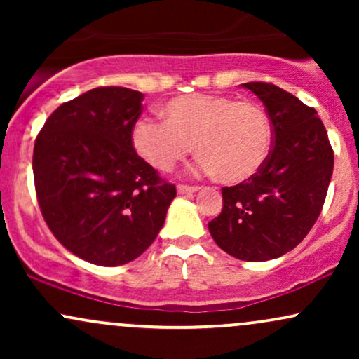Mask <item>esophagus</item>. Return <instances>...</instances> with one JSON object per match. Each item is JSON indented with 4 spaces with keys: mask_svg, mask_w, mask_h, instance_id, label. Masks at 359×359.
I'll list each match as a JSON object with an SVG mask.
<instances>
[{
    "mask_svg": "<svg viewBox=\"0 0 359 359\" xmlns=\"http://www.w3.org/2000/svg\"><path fill=\"white\" fill-rule=\"evenodd\" d=\"M199 191V187H196V185H177V192L182 194V196H185V194H194Z\"/></svg>",
    "mask_w": 359,
    "mask_h": 359,
    "instance_id": "obj_1",
    "label": "esophagus"
}]
</instances>
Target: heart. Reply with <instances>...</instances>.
<instances>
[{
  "mask_svg": "<svg viewBox=\"0 0 359 359\" xmlns=\"http://www.w3.org/2000/svg\"><path fill=\"white\" fill-rule=\"evenodd\" d=\"M165 119L142 116L131 128L135 151L156 170H172L191 154L201 174L241 184L262 170L271 150V121L253 101L226 94H185L162 106Z\"/></svg>",
  "mask_w": 359,
  "mask_h": 359,
  "instance_id": "heart-1",
  "label": "heart"
}]
</instances>
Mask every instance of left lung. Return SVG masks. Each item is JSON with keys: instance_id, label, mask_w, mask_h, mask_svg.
<instances>
[{"instance_id": "1", "label": "left lung", "mask_w": 359, "mask_h": 359, "mask_svg": "<svg viewBox=\"0 0 359 359\" xmlns=\"http://www.w3.org/2000/svg\"><path fill=\"white\" fill-rule=\"evenodd\" d=\"M241 86L265 104L273 145L257 175L222 187V211L208 226L228 255L266 262L294 250L314 226L331 182L334 151L314 108L269 82Z\"/></svg>"}]
</instances>
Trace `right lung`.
Listing matches in <instances>:
<instances>
[{
	"label": "right lung",
	"mask_w": 359,
	"mask_h": 359,
	"mask_svg": "<svg viewBox=\"0 0 359 359\" xmlns=\"http://www.w3.org/2000/svg\"><path fill=\"white\" fill-rule=\"evenodd\" d=\"M143 94L96 88L48 116L34 148L40 211L71 253L101 266L133 262L155 241L177 196L135 151Z\"/></svg>",
	"instance_id": "add662e5"
}]
</instances>
